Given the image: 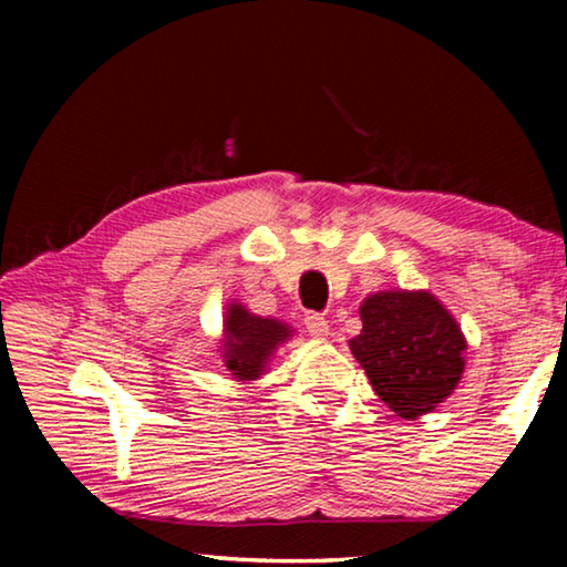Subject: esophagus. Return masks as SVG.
Listing matches in <instances>:
<instances>
[{
    "mask_svg": "<svg viewBox=\"0 0 567 567\" xmlns=\"http://www.w3.org/2000/svg\"><path fill=\"white\" fill-rule=\"evenodd\" d=\"M305 330L312 334V338L318 340H324L330 334V324L324 318H320V315H307L305 318Z\"/></svg>",
    "mask_w": 567,
    "mask_h": 567,
    "instance_id": "34e87169",
    "label": "esophagus"
}]
</instances>
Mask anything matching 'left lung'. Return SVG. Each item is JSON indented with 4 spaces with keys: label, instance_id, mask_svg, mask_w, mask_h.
Returning a JSON list of instances; mask_svg holds the SVG:
<instances>
[{
    "label": "left lung",
    "instance_id": "obj_1",
    "mask_svg": "<svg viewBox=\"0 0 567 567\" xmlns=\"http://www.w3.org/2000/svg\"><path fill=\"white\" fill-rule=\"evenodd\" d=\"M360 318L362 332L350 350L395 415L417 420L453 395L465 372L467 340L433 292H372Z\"/></svg>",
    "mask_w": 567,
    "mask_h": 567
}]
</instances>
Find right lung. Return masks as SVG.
<instances>
[{"instance_id":"obj_1","label":"right lung","mask_w":567,"mask_h":567,"mask_svg":"<svg viewBox=\"0 0 567 567\" xmlns=\"http://www.w3.org/2000/svg\"><path fill=\"white\" fill-rule=\"evenodd\" d=\"M295 330L277 318H260L233 300L225 310L219 354L237 382H255L267 372L272 354L292 340Z\"/></svg>"}]
</instances>
